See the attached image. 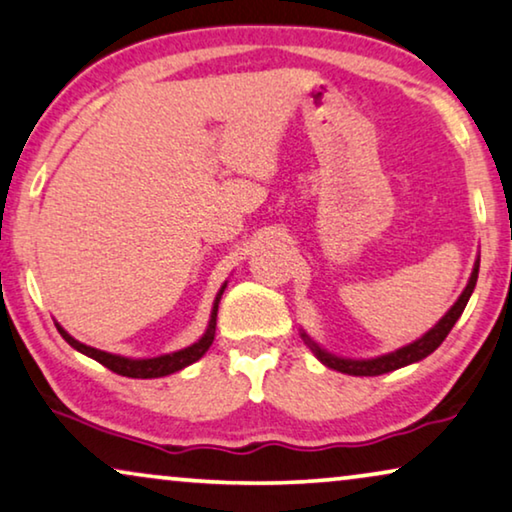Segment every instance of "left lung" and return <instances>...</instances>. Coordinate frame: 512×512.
Returning a JSON list of instances; mask_svg holds the SVG:
<instances>
[{
	"mask_svg": "<svg viewBox=\"0 0 512 512\" xmlns=\"http://www.w3.org/2000/svg\"><path fill=\"white\" fill-rule=\"evenodd\" d=\"M478 270H480V261L475 263L473 268V275L468 279L464 293H461L457 303L452 305V310L445 314L443 319L438 321L436 326L431 328L429 333L422 335L417 342H412L408 347H401L396 349V352L391 354H384V356H377V359H368V361H352V359H340V356H333L324 352V349H319L314 342L307 338L303 333V338L307 340V345L312 347V352L317 354V359L324 363V366L333 368V370H340V373H347V375H356V377H373V375H384V373H391V370H398L403 366H410V363L415 361H422L424 356H429L431 352H436V349L443 345V340L447 338V333L452 331V326L457 324V319L461 317V312H464V307L468 303V298H471V293L475 289V282H478Z\"/></svg>",
	"mask_w": 512,
	"mask_h": 512,
	"instance_id": "left-lung-1",
	"label": "left lung"
}]
</instances>
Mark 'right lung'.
<instances>
[{"mask_svg":"<svg viewBox=\"0 0 512 512\" xmlns=\"http://www.w3.org/2000/svg\"><path fill=\"white\" fill-rule=\"evenodd\" d=\"M223 289H226V284L221 286L219 296H216V300H214V310H212V319H209L207 333L202 335V338L195 342V345L186 347V349H179V352L165 354V356H156V359H125V356H116V354L102 352V349L88 347V345H83V342L74 340L72 335H69L60 324H55V326H58V331H60L62 338H65L69 345L76 349V352L90 356V359H95L97 363H102L104 368L114 370L116 375L135 377V380H151V377H165V375L177 373V370H181V368L191 366V363L198 361L200 356L205 354L209 347H212L214 331H216V312H219V300L223 296Z\"/></svg>","mask_w":512,"mask_h":512,"instance_id":"1","label":"right lung"}]
</instances>
